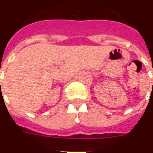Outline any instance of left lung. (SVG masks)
<instances>
[{"instance_id":"8db88e82","label":"left lung","mask_w":153,"mask_h":153,"mask_svg":"<svg viewBox=\"0 0 153 153\" xmlns=\"http://www.w3.org/2000/svg\"><path fill=\"white\" fill-rule=\"evenodd\" d=\"M152 71H153V69H152Z\"/></svg>"}]
</instances>
